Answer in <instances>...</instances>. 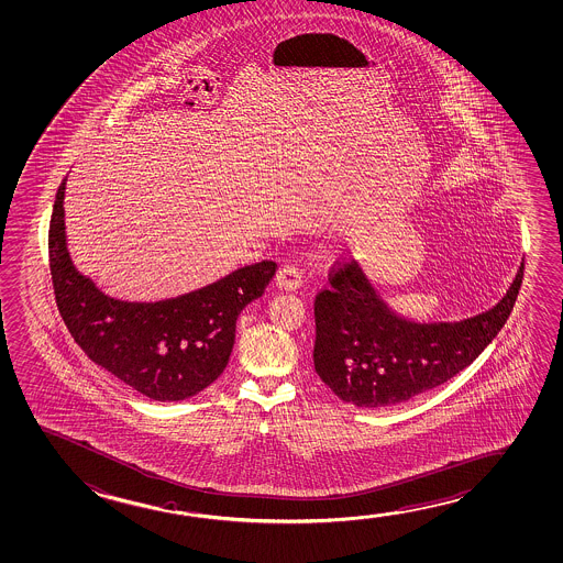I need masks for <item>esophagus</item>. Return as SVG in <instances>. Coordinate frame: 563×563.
Wrapping results in <instances>:
<instances>
[{"label": "esophagus", "mask_w": 563, "mask_h": 563, "mask_svg": "<svg viewBox=\"0 0 563 563\" xmlns=\"http://www.w3.org/2000/svg\"><path fill=\"white\" fill-rule=\"evenodd\" d=\"M277 286L286 291H295L302 286L301 269L294 266V264H284L279 272H277Z\"/></svg>", "instance_id": "obj_1"}]
</instances>
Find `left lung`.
I'll return each instance as SVG.
<instances>
[{
  "label": "left lung",
  "instance_id": "1",
  "mask_svg": "<svg viewBox=\"0 0 563 563\" xmlns=\"http://www.w3.org/2000/svg\"><path fill=\"white\" fill-rule=\"evenodd\" d=\"M525 262L504 299L459 322H413L386 305L360 262H336L314 299V369L357 408H388L426 395L468 367L504 328Z\"/></svg>",
  "mask_w": 563,
  "mask_h": 563
}]
</instances>
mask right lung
Returning a JSON list of instances; mask_svg holds the SVG:
<instances>
[{"label":"right lung","mask_w":563,"mask_h":563,"mask_svg":"<svg viewBox=\"0 0 563 563\" xmlns=\"http://www.w3.org/2000/svg\"><path fill=\"white\" fill-rule=\"evenodd\" d=\"M64 192L66 178L52 210L48 252L56 305L71 336L89 360L147 398L177 402L198 395L225 369L236 319L264 294L276 262L244 266L175 299H112L69 258Z\"/></svg>","instance_id":"add662e5"}]
</instances>
